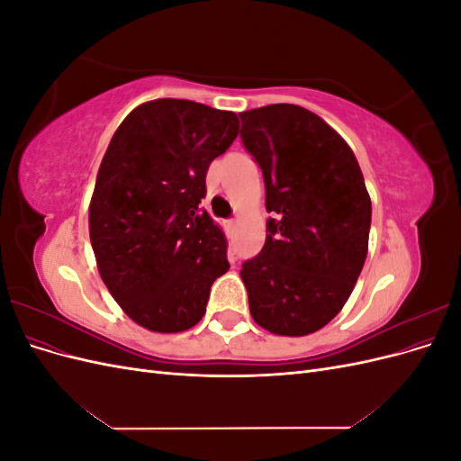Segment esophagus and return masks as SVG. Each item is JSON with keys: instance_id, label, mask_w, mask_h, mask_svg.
<instances>
[{"instance_id": "34e87169", "label": "esophagus", "mask_w": 461, "mask_h": 461, "mask_svg": "<svg viewBox=\"0 0 461 461\" xmlns=\"http://www.w3.org/2000/svg\"><path fill=\"white\" fill-rule=\"evenodd\" d=\"M225 227H227V230H234L236 227H239V221H234V219H230V221H225Z\"/></svg>"}]
</instances>
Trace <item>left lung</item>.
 <instances>
[{"label": "left lung", "instance_id": "8db88e82", "mask_svg": "<svg viewBox=\"0 0 461 461\" xmlns=\"http://www.w3.org/2000/svg\"><path fill=\"white\" fill-rule=\"evenodd\" d=\"M273 213L261 252L242 265L249 313L273 334L305 337L344 308L364 269L371 198L352 148L310 109L240 113Z\"/></svg>", "mask_w": 461, "mask_h": 461}]
</instances>
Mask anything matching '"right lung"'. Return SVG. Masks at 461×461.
<instances>
[{
    "mask_svg": "<svg viewBox=\"0 0 461 461\" xmlns=\"http://www.w3.org/2000/svg\"><path fill=\"white\" fill-rule=\"evenodd\" d=\"M236 136L232 111L163 97L132 109L111 138L90 242L111 296L148 330L200 323L213 281L230 267L225 234L200 203L209 163Z\"/></svg>",
    "mask_w": 461,
    "mask_h": 461,
    "instance_id": "1",
    "label": "right lung"
}]
</instances>
